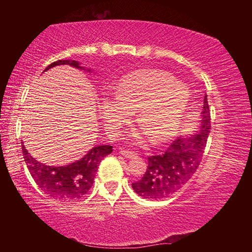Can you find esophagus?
I'll return each mask as SVG.
<instances>
[{
	"label": "esophagus",
	"mask_w": 252,
	"mask_h": 252,
	"mask_svg": "<svg viewBox=\"0 0 252 252\" xmlns=\"http://www.w3.org/2000/svg\"><path fill=\"white\" fill-rule=\"evenodd\" d=\"M120 153L121 155L125 157V158H134V157H136V152H134V151H130V150H126V149H121L120 150Z\"/></svg>",
	"instance_id": "34e87169"
}]
</instances>
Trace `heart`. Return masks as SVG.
I'll return each instance as SVG.
<instances>
[{
    "mask_svg": "<svg viewBox=\"0 0 252 252\" xmlns=\"http://www.w3.org/2000/svg\"><path fill=\"white\" fill-rule=\"evenodd\" d=\"M189 99L187 89L168 72L140 70L125 76L116 93L100 99V111L111 134H117L138 110L139 122L147 131L134 133L138 141L148 138L169 141L176 134Z\"/></svg>",
    "mask_w": 252,
    "mask_h": 252,
    "instance_id": "1",
    "label": "heart"
}]
</instances>
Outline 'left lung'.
<instances>
[{"label": "left lung", "instance_id": "8db88e82", "mask_svg": "<svg viewBox=\"0 0 252 252\" xmlns=\"http://www.w3.org/2000/svg\"><path fill=\"white\" fill-rule=\"evenodd\" d=\"M201 125L197 134L179 136L163 153L148 158V169L132 188L140 197L162 200L172 195L197 171L210 133V110L204 95Z\"/></svg>", "mask_w": 252, "mask_h": 252}]
</instances>
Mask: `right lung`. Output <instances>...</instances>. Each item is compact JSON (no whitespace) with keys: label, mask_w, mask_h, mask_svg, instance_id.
<instances>
[{"label":"right lung","mask_w":252,"mask_h":252,"mask_svg":"<svg viewBox=\"0 0 252 252\" xmlns=\"http://www.w3.org/2000/svg\"><path fill=\"white\" fill-rule=\"evenodd\" d=\"M62 64L83 69L79 65V62L73 60H59L48 65L45 71ZM112 148V146L94 147L80 160L62 167H51L41 163L29 155L23 144L22 152L29 171L41 190L51 198L67 202L76 201L88 193L94 181L100 162L113 151Z\"/></svg>","instance_id":"add662e5"}]
</instances>
